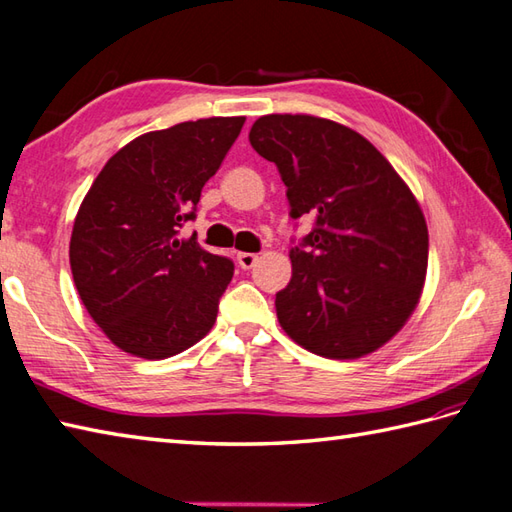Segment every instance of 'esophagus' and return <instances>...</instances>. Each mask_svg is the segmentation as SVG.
<instances>
[{"label": "esophagus", "mask_w": 512, "mask_h": 512, "mask_svg": "<svg viewBox=\"0 0 512 512\" xmlns=\"http://www.w3.org/2000/svg\"><path fill=\"white\" fill-rule=\"evenodd\" d=\"M257 255L255 253H237V264L242 266L244 270H248V268H253L255 266V262H257Z\"/></svg>", "instance_id": "obj_1"}]
</instances>
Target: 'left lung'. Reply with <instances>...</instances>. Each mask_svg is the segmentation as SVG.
Returning <instances> with one entry per match:
<instances>
[{
  "label": "left lung",
  "mask_w": 512,
  "mask_h": 512,
  "mask_svg": "<svg viewBox=\"0 0 512 512\" xmlns=\"http://www.w3.org/2000/svg\"><path fill=\"white\" fill-rule=\"evenodd\" d=\"M248 138L277 165L290 215L317 217L290 250L279 325L323 358L376 352L416 310L427 277L429 231L416 195L367 138L328 118L268 114Z\"/></svg>",
  "instance_id": "8db88e82"
}]
</instances>
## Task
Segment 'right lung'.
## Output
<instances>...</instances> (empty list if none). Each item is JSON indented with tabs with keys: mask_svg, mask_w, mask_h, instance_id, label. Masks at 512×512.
I'll list each match as a JSON object with an SVG mask.
<instances>
[{
	"mask_svg": "<svg viewBox=\"0 0 512 512\" xmlns=\"http://www.w3.org/2000/svg\"><path fill=\"white\" fill-rule=\"evenodd\" d=\"M244 121L213 116L138 136L105 162L83 198L70 239L74 286L123 352L160 361L213 328L235 266L180 237V228Z\"/></svg>",
	"mask_w": 512,
	"mask_h": 512,
	"instance_id": "right-lung-1",
	"label": "right lung"
}]
</instances>
